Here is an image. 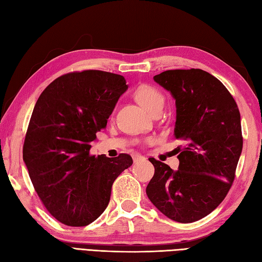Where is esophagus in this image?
Here are the masks:
<instances>
[{
    "mask_svg": "<svg viewBox=\"0 0 262 262\" xmlns=\"http://www.w3.org/2000/svg\"><path fill=\"white\" fill-rule=\"evenodd\" d=\"M143 160H145V158H144L143 155H140V154L133 155V161H134V163L140 162V161H143Z\"/></svg>",
    "mask_w": 262,
    "mask_h": 262,
    "instance_id": "esophagus-1",
    "label": "esophagus"
}]
</instances>
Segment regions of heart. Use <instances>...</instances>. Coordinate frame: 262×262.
I'll use <instances>...</instances> for the list:
<instances>
[{
	"mask_svg": "<svg viewBox=\"0 0 262 262\" xmlns=\"http://www.w3.org/2000/svg\"><path fill=\"white\" fill-rule=\"evenodd\" d=\"M134 98L149 113H153L157 109H162L164 104L163 93L158 88L149 84L138 85L134 91Z\"/></svg>",
	"mask_w": 262,
	"mask_h": 262,
	"instance_id": "b5f03b06",
	"label": "heart"
}]
</instances>
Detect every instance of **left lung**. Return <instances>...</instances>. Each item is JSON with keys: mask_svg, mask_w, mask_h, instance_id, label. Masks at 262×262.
<instances>
[{"mask_svg": "<svg viewBox=\"0 0 262 262\" xmlns=\"http://www.w3.org/2000/svg\"><path fill=\"white\" fill-rule=\"evenodd\" d=\"M176 99L174 137L179 169L149 158L154 176L146 187L161 213L180 223L210 214L232 187L242 152L241 116L234 98L208 72L169 70L154 76Z\"/></svg>", "mask_w": 262, "mask_h": 262, "instance_id": "obj_1", "label": "left lung"}]
</instances>
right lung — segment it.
<instances>
[{"mask_svg":"<svg viewBox=\"0 0 262 262\" xmlns=\"http://www.w3.org/2000/svg\"><path fill=\"white\" fill-rule=\"evenodd\" d=\"M125 77L98 70L57 77L39 96L28 125L24 161L48 213L68 226H86L107 208L111 187L133 164L129 154L91 155Z\"/></svg>","mask_w":262,"mask_h":262,"instance_id":"add662e5","label":"right lung"}]
</instances>
